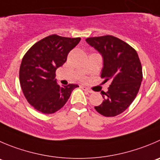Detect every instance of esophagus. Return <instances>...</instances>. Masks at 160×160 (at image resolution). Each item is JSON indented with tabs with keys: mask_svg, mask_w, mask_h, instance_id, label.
<instances>
[{
	"mask_svg": "<svg viewBox=\"0 0 160 160\" xmlns=\"http://www.w3.org/2000/svg\"><path fill=\"white\" fill-rule=\"evenodd\" d=\"M82 89L84 91H86V92H89V93H92V90H90V89H89L86 88V86H82Z\"/></svg>",
	"mask_w": 160,
	"mask_h": 160,
	"instance_id": "obj_1",
	"label": "esophagus"
}]
</instances>
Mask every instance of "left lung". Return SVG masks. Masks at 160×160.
<instances>
[{
  "label": "left lung",
  "instance_id": "left-lung-1",
  "mask_svg": "<svg viewBox=\"0 0 160 160\" xmlns=\"http://www.w3.org/2000/svg\"><path fill=\"white\" fill-rule=\"evenodd\" d=\"M86 42L103 57L101 78L110 81L104 100L95 109L100 115L113 117L122 113L134 100L141 82L142 68L134 48L114 36L89 38Z\"/></svg>",
  "mask_w": 160,
  "mask_h": 160
}]
</instances>
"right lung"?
Wrapping results in <instances>:
<instances>
[{
    "label": "right lung",
    "instance_id": "obj_1",
    "mask_svg": "<svg viewBox=\"0 0 160 160\" xmlns=\"http://www.w3.org/2000/svg\"><path fill=\"white\" fill-rule=\"evenodd\" d=\"M80 38L52 34L35 43L25 54L19 68V82L26 99L36 110L52 114L63 107L78 85L57 84L56 71L67 61Z\"/></svg>",
    "mask_w": 160,
    "mask_h": 160
}]
</instances>
